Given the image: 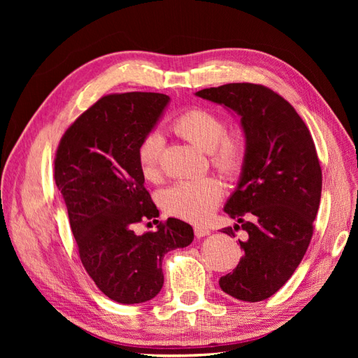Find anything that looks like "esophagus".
Segmentation results:
<instances>
[{
    "instance_id": "1",
    "label": "esophagus",
    "mask_w": 358,
    "mask_h": 358,
    "mask_svg": "<svg viewBox=\"0 0 358 358\" xmlns=\"http://www.w3.org/2000/svg\"><path fill=\"white\" fill-rule=\"evenodd\" d=\"M194 234H196V237H204L210 234V230L206 229V227H194Z\"/></svg>"
}]
</instances>
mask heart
<instances>
[{
  "instance_id": "1",
  "label": "heart",
  "mask_w": 358,
  "mask_h": 358,
  "mask_svg": "<svg viewBox=\"0 0 358 358\" xmlns=\"http://www.w3.org/2000/svg\"><path fill=\"white\" fill-rule=\"evenodd\" d=\"M173 131L204 152L210 164L229 179H239L248 159V136L242 127L227 128L221 113L200 106H189L171 119ZM164 138L158 131H149L138 145V162L143 176L157 182L161 179ZM221 182L212 178L180 180L158 194V203L166 213L189 222H204L218 208L222 199Z\"/></svg>"
}]
</instances>
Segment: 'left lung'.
I'll return each instance as SVG.
<instances>
[{"instance_id": "obj_1", "label": "left lung", "mask_w": 358, "mask_h": 358, "mask_svg": "<svg viewBox=\"0 0 358 358\" xmlns=\"http://www.w3.org/2000/svg\"><path fill=\"white\" fill-rule=\"evenodd\" d=\"M241 116L248 159L225 213L243 230V257L220 279L227 294L243 301L273 296L306 254L320 208L322 173L306 124L284 96L255 83H227L197 92Z\"/></svg>"}]
</instances>
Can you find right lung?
Here are the masks:
<instances>
[{"mask_svg":"<svg viewBox=\"0 0 358 358\" xmlns=\"http://www.w3.org/2000/svg\"><path fill=\"white\" fill-rule=\"evenodd\" d=\"M169 100L158 92L104 95L67 128L55 154L53 178L80 262L100 291L124 305L154 299L164 284L162 258L194 239L192 227L176 218L142 236L133 230L159 215L137 150Z\"/></svg>","mask_w":358,"mask_h":358,"instance_id":"right-lung-1","label":"right lung"}]
</instances>
